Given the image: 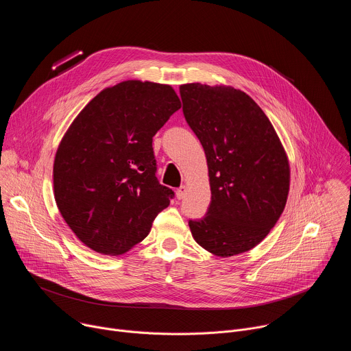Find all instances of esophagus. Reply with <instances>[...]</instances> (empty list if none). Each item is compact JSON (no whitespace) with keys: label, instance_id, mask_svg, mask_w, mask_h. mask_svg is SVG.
<instances>
[{"label":"esophagus","instance_id":"1","mask_svg":"<svg viewBox=\"0 0 351 351\" xmlns=\"http://www.w3.org/2000/svg\"><path fill=\"white\" fill-rule=\"evenodd\" d=\"M186 191H187V187H186V186H180L179 189H176V197H178V199H182V198L186 195Z\"/></svg>","mask_w":351,"mask_h":351}]
</instances>
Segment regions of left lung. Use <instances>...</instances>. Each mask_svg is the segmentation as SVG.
<instances>
[{"instance_id": "8db88e82", "label": "left lung", "mask_w": 351, "mask_h": 351, "mask_svg": "<svg viewBox=\"0 0 351 351\" xmlns=\"http://www.w3.org/2000/svg\"><path fill=\"white\" fill-rule=\"evenodd\" d=\"M183 115L207 157L211 203L190 219L194 240L230 257L257 245L280 218L290 169L280 140L252 97L226 86L179 88Z\"/></svg>"}]
</instances>
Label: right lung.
Returning a JSON list of instances; mask_svg holds the SVG:
<instances>
[{
  "mask_svg": "<svg viewBox=\"0 0 351 351\" xmlns=\"http://www.w3.org/2000/svg\"><path fill=\"white\" fill-rule=\"evenodd\" d=\"M180 107L171 86L128 80L97 94L65 133L54 161L56 202L94 252L126 253L175 197L156 176L153 137Z\"/></svg>",
  "mask_w": 351,
  "mask_h": 351,
  "instance_id": "add662e5",
  "label": "right lung"
}]
</instances>
